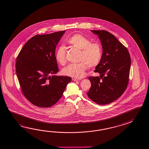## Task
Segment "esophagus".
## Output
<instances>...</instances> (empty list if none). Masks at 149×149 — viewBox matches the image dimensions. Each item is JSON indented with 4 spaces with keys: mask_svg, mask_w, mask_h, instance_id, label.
I'll use <instances>...</instances> for the list:
<instances>
[{
    "mask_svg": "<svg viewBox=\"0 0 149 149\" xmlns=\"http://www.w3.org/2000/svg\"><path fill=\"white\" fill-rule=\"evenodd\" d=\"M72 80L74 81H79V80H81V79H75V78H73V79H72Z\"/></svg>",
    "mask_w": 149,
    "mask_h": 149,
    "instance_id": "34e87169",
    "label": "esophagus"
}]
</instances>
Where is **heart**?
<instances>
[{
    "label": "heart",
    "mask_w": 149,
    "mask_h": 149,
    "mask_svg": "<svg viewBox=\"0 0 149 149\" xmlns=\"http://www.w3.org/2000/svg\"><path fill=\"white\" fill-rule=\"evenodd\" d=\"M67 43L80 50L79 63H72L63 68L62 73L67 76L80 79L84 77L88 68L95 67L99 64L102 56V49L99 43H93L81 34H75L67 40ZM66 47L60 46L56 52V61L61 65L66 63Z\"/></svg>",
    "instance_id": "heart-1"
}]
</instances>
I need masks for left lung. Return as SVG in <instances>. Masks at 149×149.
Wrapping results in <instances>:
<instances>
[{
  "label": "left lung",
  "instance_id": "1",
  "mask_svg": "<svg viewBox=\"0 0 149 149\" xmlns=\"http://www.w3.org/2000/svg\"><path fill=\"white\" fill-rule=\"evenodd\" d=\"M91 31L98 36L103 53L95 70V72L100 74V78L89 77L91 86L86 94L97 104L106 105L119 98L126 90L131 65L130 56L127 49L112 33L106 30Z\"/></svg>",
  "mask_w": 149,
  "mask_h": 149
}]
</instances>
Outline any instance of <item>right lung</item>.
Masks as SVG:
<instances>
[{"label": "right lung", "instance_id": "add662e5", "mask_svg": "<svg viewBox=\"0 0 149 149\" xmlns=\"http://www.w3.org/2000/svg\"><path fill=\"white\" fill-rule=\"evenodd\" d=\"M66 30L33 37L17 57L16 72L23 95L34 105L49 107L63 96L69 76H58L56 45Z\"/></svg>", "mask_w": 149, "mask_h": 149}]
</instances>
